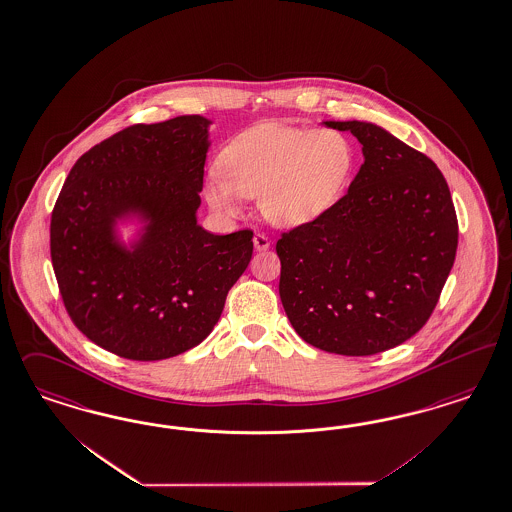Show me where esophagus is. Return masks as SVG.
<instances>
[{
	"label": "esophagus",
	"mask_w": 512,
	"mask_h": 512,
	"mask_svg": "<svg viewBox=\"0 0 512 512\" xmlns=\"http://www.w3.org/2000/svg\"><path fill=\"white\" fill-rule=\"evenodd\" d=\"M252 241H254V248H256L258 252H265L267 248L271 247V241L265 237L264 233H256Z\"/></svg>",
	"instance_id": "obj_1"
}]
</instances>
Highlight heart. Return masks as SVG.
<instances>
[{"label": "heart", "mask_w": 512, "mask_h": 512, "mask_svg": "<svg viewBox=\"0 0 512 512\" xmlns=\"http://www.w3.org/2000/svg\"><path fill=\"white\" fill-rule=\"evenodd\" d=\"M205 182V199L222 216H237L241 199H258L265 220L298 228L330 209L349 184L355 150L345 134L260 125L239 136Z\"/></svg>", "instance_id": "heart-1"}]
</instances>
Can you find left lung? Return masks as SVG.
Instances as JSON below:
<instances>
[{
	"label": "left lung",
	"mask_w": 512,
	"mask_h": 512,
	"mask_svg": "<svg viewBox=\"0 0 512 512\" xmlns=\"http://www.w3.org/2000/svg\"><path fill=\"white\" fill-rule=\"evenodd\" d=\"M322 123L357 136L364 163L336 205L277 241L279 294L302 340L376 355L431 317L454 265V203L435 163L383 127Z\"/></svg>",
	"instance_id": "left-lung-1"
}]
</instances>
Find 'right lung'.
<instances>
[{
	"instance_id": "1",
	"label": "right lung",
	"mask_w": 512,
	"mask_h": 512,
	"mask_svg": "<svg viewBox=\"0 0 512 512\" xmlns=\"http://www.w3.org/2000/svg\"><path fill=\"white\" fill-rule=\"evenodd\" d=\"M210 125L180 115L129 127L83 153L58 195L51 258L62 300L89 340L123 359L199 345L252 258V231L197 224Z\"/></svg>"
}]
</instances>
